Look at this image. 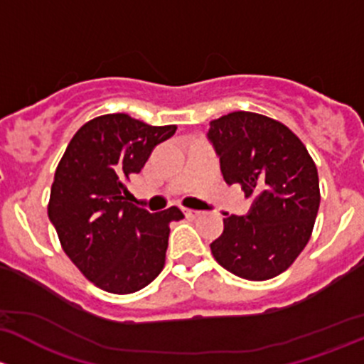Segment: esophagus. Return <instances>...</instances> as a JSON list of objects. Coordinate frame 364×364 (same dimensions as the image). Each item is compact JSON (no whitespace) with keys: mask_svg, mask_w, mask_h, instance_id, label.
Returning a JSON list of instances; mask_svg holds the SVG:
<instances>
[{"mask_svg":"<svg viewBox=\"0 0 364 364\" xmlns=\"http://www.w3.org/2000/svg\"><path fill=\"white\" fill-rule=\"evenodd\" d=\"M183 213H186V217H189V219H196V217L201 215V212H198V210H191V208H183Z\"/></svg>","mask_w":364,"mask_h":364,"instance_id":"34e87169","label":"esophagus"}]
</instances>
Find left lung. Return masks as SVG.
I'll list each match as a JSON object with an SVG mask.
<instances>
[{
    "instance_id": "left-lung-1",
    "label": "left lung",
    "mask_w": 364,
    "mask_h": 364,
    "mask_svg": "<svg viewBox=\"0 0 364 364\" xmlns=\"http://www.w3.org/2000/svg\"><path fill=\"white\" fill-rule=\"evenodd\" d=\"M207 140L226 183H240L252 201L245 215L224 219L210 243L223 268L247 280H268L305 249L319 210V177L305 145L284 124L233 112L210 122Z\"/></svg>"
}]
</instances>
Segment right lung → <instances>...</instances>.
Instances as JSON below:
<instances>
[{
  "mask_svg": "<svg viewBox=\"0 0 364 364\" xmlns=\"http://www.w3.org/2000/svg\"><path fill=\"white\" fill-rule=\"evenodd\" d=\"M175 131L126 114L101 115L75 133L55 170L48 219L66 256L108 293L144 289L163 269L170 223L183 213L138 208L126 201V182Z\"/></svg>",
  "mask_w": 364,
  "mask_h": 364,
  "instance_id": "right-lung-1",
  "label": "right lung"
}]
</instances>
